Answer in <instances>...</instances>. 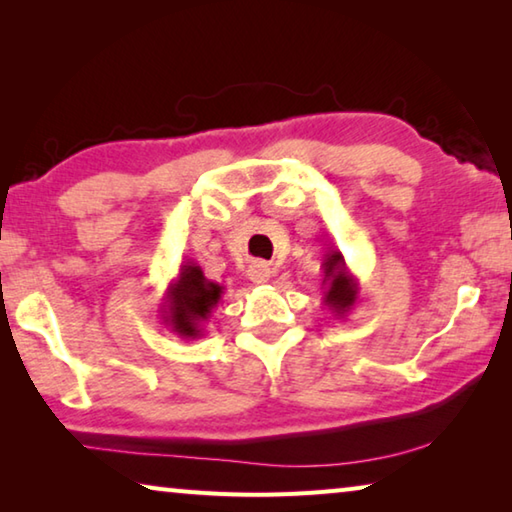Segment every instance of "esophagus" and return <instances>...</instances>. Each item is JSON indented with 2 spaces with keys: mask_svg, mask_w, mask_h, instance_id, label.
Instances as JSON below:
<instances>
[{
  "mask_svg": "<svg viewBox=\"0 0 512 512\" xmlns=\"http://www.w3.org/2000/svg\"><path fill=\"white\" fill-rule=\"evenodd\" d=\"M248 277H250V282H255V284H266L273 277V268L266 262H253L248 266Z\"/></svg>",
  "mask_w": 512,
  "mask_h": 512,
  "instance_id": "1",
  "label": "esophagus"
}]
</instances>
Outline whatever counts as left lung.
Listing matches in <instances>:
<instances>
[{
  "instance_id": "1",
  "label": "left lung",
  "mask_w": 512,
  "mask_h": 512,
  "mask_svg": "<svg viewBox=\"0 0 512 512\" xmlns=\"http://www.w3.org/2000/svg\"><path fill=\"white\" fill-rule=\"evenodd\" d=\"M323 302L334 316L345 318L359 300V280L350 273L339 248H329L323 257Z\"/></svg>"
}]
</instances>
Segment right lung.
<instances>
[{
	"label": "right lung",
	"instance_id": "obj_1",
	"mask_svg": "<svg viewBox=\"0 0 512 512\" xmlns=\"http://www.w3.org/2000/svg\"><path fill=\"white\" fill-rule=\"evenodd\" d=\"M223 287L207 280L203 268L192 259L180 264L176 280L164 293L162 320L173 334L183 339H201L203 323L221 302Z\"/></svg>",
	"mask_w": 512,
	"mask_h": 512
}]
</instances>
